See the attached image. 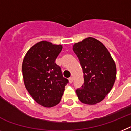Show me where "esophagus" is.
Returning a JSON list of instances; mask_svg holds the SVG:
<instances>
[{"label": "esophagus", "mask_w": 131, "mask_h": 131, "mask_svg": "<svg viewBox=\"0 0 131 131\" xmlns=\"http://www.w3.org/2000/svg\"><path fill=\"white\" fill-rule=\"evenodd\" d=\"M73 78L72 77H70V78H69V82H70V84L73 82Z\"/></svg>", "instance_id": "34e87169"}]
</instances>
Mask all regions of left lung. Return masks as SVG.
<instances>
[{"mask_svg":"<svg viewBox=\"0 0 131 131\" xmlns=\"http://www.w3.org/2000/svg\"><path fill=\"white\" fill-rule=\"evenodd\" d=\"M84 73V84L75 92L82 103L96 104L112 89L116 75L114 60L103 44L88 37L73 47Z\"/></svg>","mask_w":131,"mask_h":131,"instance_id":"obj_1","label":"left lung"}]
</instances>
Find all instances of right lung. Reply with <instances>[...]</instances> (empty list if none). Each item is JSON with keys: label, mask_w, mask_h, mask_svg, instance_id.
I'll list each match as a JSON object with an SVG mask.
<instances>
[{"label": "right lung", "mask_w": 131, "mask_h": 131, "mask_svg": "<svg viewBox=\"0 0 131 131\" xmlns=\"http://www.w3.org/2000/svg\"><path fill=\"white\" fill-rule=\"evenodd\" d=\"M61 50V45L43 41L28 51L23 61L26 89L35 102L44 107L50 108L59 104L69 82L63 76L60 66L56 63Z\"/></svg>", "instance_id": "right-lung-1"}]
</instances>
